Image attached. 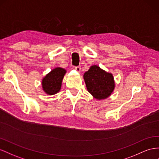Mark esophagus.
<instances>
[{
  "instance_id": "esophagus-1",
  "label": "esophagus",
  "mask_w": 159,
  "mask_h": 159,
  "mask_svg": "<svg viewBox=\"0 0 159 159\" xmlns=\"http://www.w3.org/2000/svg\"><path fill=\"white\" fill-rule=\"evenodd\" d=\"M75 70H76L77 71L80 72V71H81V66H77V67H75Z\"/></svg>"
}]
</instances>
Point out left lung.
I'll list each match as a JSON object with an SVG mask.
<instances>
[{"label": "left lung", "mask_w": 159, "mask_h": 159, "mask_svg": "<svg viewBox=\"0 0 159 159\" xmlns=\"http://www.w3.org/2000/svg\"><path fill=\"white\" fill-rule=\"evenodd\" d=\"M84 80L88 92L96 100L108 98L115 88L113 75L98 66H92L84 74Z\"/></svg>", "instance_id": "left-lung-1"}]
</instances>
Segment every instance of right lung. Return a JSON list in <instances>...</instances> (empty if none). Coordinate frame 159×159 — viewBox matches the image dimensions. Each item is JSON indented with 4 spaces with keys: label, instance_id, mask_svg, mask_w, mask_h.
Wrapping results in <instances>:
<instances>
[{
    "label": "right lung",
    "instance_id": "add662e5",
    "mask_svg": "<svg viewBox=\"0 0 159 159\" xmlns=\"http://www.w3.org/2000/svg\"><path fill=\"white\" fill-rule=\"evenodd\" d=\"M67 71L61 67H55L42 79L43 90L48 95H54L58 93L61 88L63 77Z\"/></svg>",
    "mask_w": 159,
    "mask_h": 159
}]
</instances>
